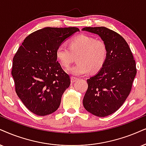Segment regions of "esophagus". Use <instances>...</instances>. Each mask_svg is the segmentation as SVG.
<instances>
[{
  "mask_svg": "<svg viewBox=\"0 0 146 146\" xmlns=\"http://www.w3.org/2000/svg\"><path fill=\"white\" fill-rule=\"evenodd\" d=\"M77 80H78V78H77V77H71V83H75Z\"/></svg>",
  "mask_w": 146,
  "mask_h": 146,
  "instance_id": "obj_1",
  "label": "esophagus"
}]
</instances>
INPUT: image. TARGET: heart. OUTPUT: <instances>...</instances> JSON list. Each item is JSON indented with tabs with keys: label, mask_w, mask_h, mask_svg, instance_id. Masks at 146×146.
Here are the masks:
<instances>
[{
	"label": "heart",
	"mask_w": 146,
	"mask_h": 146,
	"mask_svg": "<svg viewBox=\"0 0 146 146\" xmlns=\"http://www.w3.org/2000/svg\"><path fill=\"white\" fill-rule=\"evenodd\" d=\"M107 55V48L102 40L88 35H81L71 40L69 47L61 44L57 48L56 57L63 67H67L77 56L78 63L67 69L70 74L80 76L88 74L91 69L98 71L102 67Z\"/></svg>",
	"instance_id": "obj_1"
}]
</instances>
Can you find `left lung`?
I'll list each match as a JSON object with an SVG mask.
<instances>
[{"label":"left lung","instance_id":"obj_1","mask_svg":"<svg viewBox=\"0 0 146 146\" xmlns=\"http://www.w3.org/2000/svg\"><path fill=\"white\" fill-rule=\"evenodd\" d=\"M82 30L99 36L107 48L102 67L87 79L88 88L83 100L87 111L104 117L117 111L129 95L137 73L135 61L128 44L117 32L105 27Z\"/></svg>","mask_w":146,"mask_h":146}]
</instances>
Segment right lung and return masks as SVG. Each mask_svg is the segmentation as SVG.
Here are the masks:
<instances>
[{"instance_id":"right-lung-1","label":"right lung","mask_w":146,"mask_h":146,"mask_svg":"<svg viewBox=\"0 0 146 146\" xmlns=\"http://www.w3.org/2000/svg\"><path fill=\"white\" fill-rule=\"evenodd\" d=\"M77 27H45L23 40L13 60L11 74L15 91L25 107L38 116L58 109L70 77L57 61L56 50Z\"/></svg>"}]
</instances>
